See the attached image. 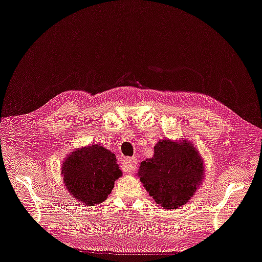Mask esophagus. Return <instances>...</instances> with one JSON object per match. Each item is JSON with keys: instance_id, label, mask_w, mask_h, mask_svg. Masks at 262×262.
Wrapping results in <instances>:
<instances>
[{"instance_id": "34e87169", "label": "esophagus", "mask_w": 262, "mask_h": 262, "mask_svg": "<svg viewBox=\"0 0 262 262\" xmlns=\"http://www.w3.org/2000/svg\"><path fill=\"white\" fill-rule=\"evenodd\" d=\"M122 166H123V169L126 172H132L133 170H136L138 167V164L136 162L134 158L131 157H124L122 160Z\"/></svg>"}]
</instances>
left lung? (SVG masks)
<instances>
[{"label":"left lung","mask_w":262,"mask_h":262,"mask_svg":"<svg viewBox=\"0 0 262 262\" xmlns=\"http://www.w3.org/2000/svg\"><path fill=\"white\" fill-rule=\"evenodd\" d=\"M204 162L192 142L158 141L154 155L142 161L138 177L157 205L173 210L194 195L204 179Z\"/></svg>","instance_id":"left-lung-1"}]
</instances>
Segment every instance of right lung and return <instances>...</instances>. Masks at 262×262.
I'll use <instances>...</instances> for the list:
<instances>
[{
    "label": "right lung",
    "mask_w": 262,
    "mask_h": 262,
    "mask_svg": "<svg viewBox=\"0 0 262 262\" xmlns=\"http://www.w3.org/2000/svg\"><path fill=\"white\" fill-rule=\"evenodd\" d=\"M61 175L67 190L76 200L94 207L112 193L122 171L112 150L92 144L69 154L63 161Z\"/></svg>",
    "instance_id": "obj_1"
}]
</instances>
